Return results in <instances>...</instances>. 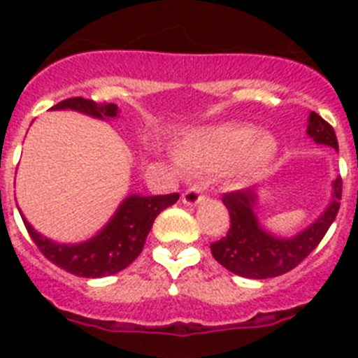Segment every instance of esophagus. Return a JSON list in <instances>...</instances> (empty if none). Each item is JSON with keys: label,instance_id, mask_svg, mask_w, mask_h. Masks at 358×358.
I'll use <instances>...</instances> for the list:
<instances>
[{"label": "esophagus", "instance_id": "34e87169", "mask_svg": "<svg viewBox=\"0 0 358 358\" xmlns=\"http://www.w3.org/2000/svg\"><path fill=\"white\" fill-rule=\"evenodd\" d=\"M202 199H204V195H202V191L199 185H193V187H189V189L182 195V202H184L185 206H196V204H201Z\"/></svg>", "mask_w": 358, "mask_h": 358}]
</instances>
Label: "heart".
<instances>
[{"mask_svg":"<svg viewBox=\"0 0 358 358\" xmlns=\"http://www.w3.org/2000/svg\"><path fill=\"white\" fill-rule=\"evenodd\" d=\"M275 137L256 131L255 126L227 122L199 128L176 143V157L185 167L217 171L229 167L241 182L260 176L277 157Z\"/></svg>","mask_w":358,"mask_h":358,"instance_id":"1","label":"heart"}]
</instances>
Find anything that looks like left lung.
Segmentation results:
<instances>
[{"label":"left lung","instance_id":"obj_1","mask_svg":"<svg viewBox=\"0 0 358 358\" xmlns=\"http://www.w3.org/2000/svg\"><path fill=\"white\" fill-rule=\"evenodd\" d=\"M306 135L316 145H325L338 150L334 129L314 111L308 117ZM340 199L342 178L338 176L333 182L331 202L314 223L294 236H277L264 229V224L258 221L255 212L258 204L256 187L227 193L223 202L229 208L230 229L227 238L212 243L213 258L229 271L245 278H271L292 271L327 234L329 227L338 213Z\"/></svg>","mask_w":358,"mask_h":358}]
</instances>
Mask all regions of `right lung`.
Masks as SVG:
<instances>
[{
    "mask_svg": "<svg viewBox=\"0 0 358 358\" xmlns=\"http://www.w3.org/2000/svg\"><path fill=\"white\" fill-rule=\"evenodd\" d=\"M53 111L70 109L89 115L92 119L111 120L119 117L117 103H98L87 98H69L53 106ZM178 193L171 195H128L120 202L113 217L103 224L92 238L80 243H59L36 232L22 213L24 224L31 239L48 260L64 271L85 278H100L122 271L141 255L146 236L150 232L154 219L178 201ZM20 210V208H18Z\"/></svg>",
    "mask_w": 358,
    "mask_h": 358,
    "instance_id": "obj_1",
    "label": "right lung"
}]
</instances>
